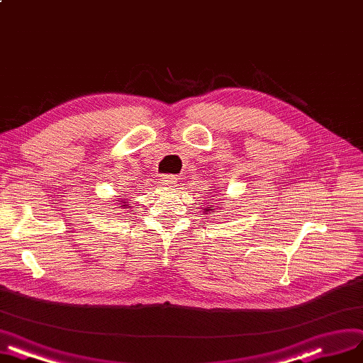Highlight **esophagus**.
I'll list each match as a JSON object with an SVG mask.
<instances>
[{"label": "esophagus", "instance_id": "esophagus-1", "mask_svg": "<svg viewBox=\"0 0 363 363\" xmlns=\"http://www.w3.org/2000/svg\"><path fill=\"white\" fill-rule=\"evenodd\" d=\"M177 182H179L177 176H172V174H165V176L162 177V183H164L165 186H171V187H174V186L177 184Z\"/></svg>", "mask_w": 363, "mask_h": 363}]
</instances>
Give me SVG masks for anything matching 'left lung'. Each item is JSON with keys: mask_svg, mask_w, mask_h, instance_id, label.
<instances>
[{"mask_svg": "<svg viewBox=\"0 0 363 363\" xmlns=\"http://www.w3.org/2000/svg\"><path fill=\"white\" fill-rule=\"evenodd\" d=\"M206 210H207V211H211V208H210V207H208V208H206Z\"/></svg>", "mask_w": 363, "mask_h": 363, "instance_id": "left-lung-1", "label": "left lung"}]
</instances>
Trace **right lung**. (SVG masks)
Here are the masks:
<instances>
[{"label":"right lung","mask_w":363,"mask_h":363,"mask_svg":"<svg viewBox=\"0 0 363 363\" xmlns=\"http://www.w3.org/2000/svg\"><path fill=\"white\" fill-rule=\"evenodd\" d=\"M123 206H126V207H128V204H126V201H124V203H123Z\"/></svg>","instance_id":"right-lung-1"}]
</instances>
